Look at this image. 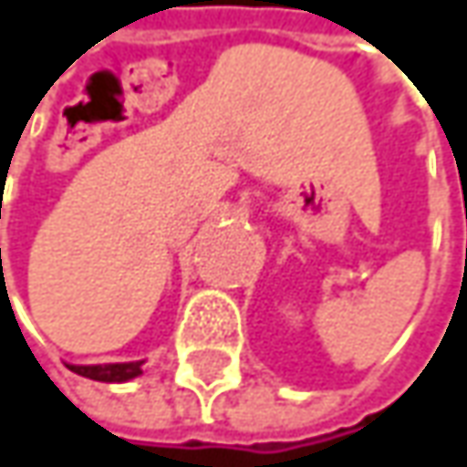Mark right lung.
Returning a JSON list of instances; mask_svg holds the SVG:
<instances>
[{"label":"right lung","instance_id":"1","mask_svg":"<svg viewBox=\"0 0 467 467\" xmlns=\"http://www.w3.org/2000/svg\"><path fill=\"white\" fill-rule=\"evenodd\" d=\"M144 362H107V365H67L73 373L86 376L91 381H105V384H123L136 376H141Z\"/></svg>","mask_w":467,"mask_h":467}]
</instances>
